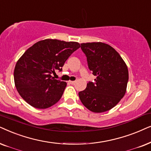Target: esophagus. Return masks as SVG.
Segmentation results:
<instances>
[{"instance_id":"obj_1","label":"esophagus","mask_w":151,"mask_h":151,"mask_svg":"<svg viewBox=\"0 0 151 151\" xmlns=\"http://www.w3.org/2000/svg\"><path fill=\"white\" fill-rule=\"evenodd\" d=\"M69 83H70V84H72V85H73V84L75 83V81H70Z\"/></svg>"}]
</instances>
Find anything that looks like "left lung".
<instances>
[{
	"mask_svg": "<svg viewBox=\"0 0 151 151\" xmlns=\"http://www.w3.org/2000/svg\"><path fill=\"white\" fill-rule=\"evenodd\" d=\"M88 68L96 76L79 92L81 103L93 112H104L114 108L125 95L128 81L127 65L111 46L101 42L81 43Z\"/></svg>",
	"mask_w": 151,
	"mask_h": 151,
	"instance_id": "left-lung-1",
	"label": "left lung"
}]
</instances>
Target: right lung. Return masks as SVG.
Here are the masks:
<instances>
[{
	"label": "right lung",
	"instance_id": "right-lung-1",
	"mask_svg": "<svg viewBox=\"0 0 151 151\" xmlns=\"http://www.w3.org/2000/svg\"><path fill=\"white\" fill-rule=\"evenodd\" d=\"M81 47L77 42L40 41L26 50L16 64L14 78L17 91L30 106L45 109L57 103L67 86L51 74L62 70L70 55Z\"/></svg>",
	"mask_w": 151,
	"mask_h": 151
}]
</instances>
